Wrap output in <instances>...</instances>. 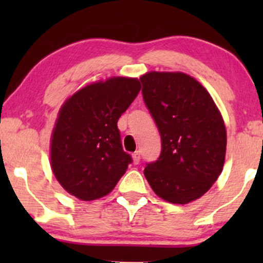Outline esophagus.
<instances>
[{"label":"esophagus","instance_id":"esophagus-1","mask_svg":"<svg viewBox=\"0 0 263 263\" xmlns=\"http://www.w3.org/2000/svg\"><path fill=\"white\" fill-rule=\"evenodd\" d=\"M132 158H134V163H135V164H138V163H140V161H141V153H140V151H136L134 155H132Z\"/></svg>","mask_w":263,"mask_h":263}]
</instances>
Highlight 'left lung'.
I'll use <instances>...</instances> for the list:
<instances>
[{
  "label": "left lung",
  "mask_w": 263,
  "mask_h": 263,
  "mask_svg": "<svg viewBox=\"0 0 263 263\" xmlns=\"http://www.w3.org/2000/svg\"><path fill=\"white\" fill-rule=\"evenodd\" d=\"M144 104L162 140L161 156L144 168L159 198L188 204L216 182L225 162L226 129L206 89L184 73L149 71L140 78Z\"/></svg>",
  "instance_id": "8db88e82"
}]
</instances>
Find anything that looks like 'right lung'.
<instances>
[{
    "label": "right lung",
    "instance_id": "add662e5",
    "mask_svg": "<svg viewBox=\"0 0 263 263\" xmlns=\"http://www.w3.org/2000/svg\"><path fill=\"white\" fill-rule=\"evenodd\" d=\"M141 90L136 78L115 77L86 85L60 108L50 143L57 180L80 200H95L115 188L131 156L122 149L117 121Z\"/></svg>",
    "mask_w": 263,
    "mask_h": 263
}]
</instances>
